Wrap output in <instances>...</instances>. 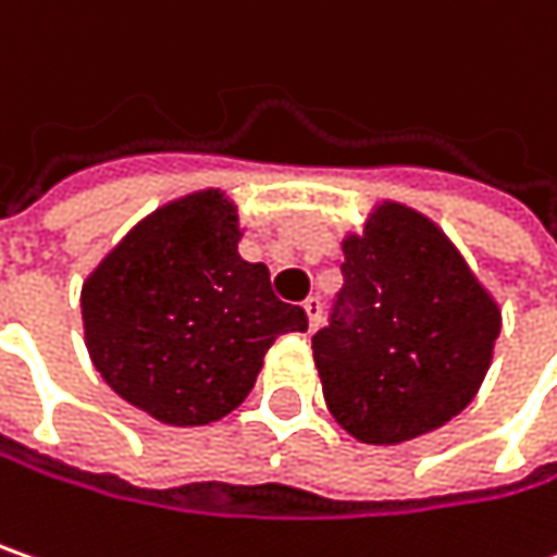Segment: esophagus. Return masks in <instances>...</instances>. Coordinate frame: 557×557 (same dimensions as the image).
I'll return each mask as SVG.
<instances>
[{"mask_svg": "<svg viewBox=\"0 0 557 557\" xmlns=\"http://www.w3.org/2000/svg\"><path fill=\"white\" fill-rule=\"evenodd\" d=\"M302 309L309 314V327H318V324H321V299H318V296H309V299L302 302Z\"/></svg>", "mask_w": 557, "mask_h": 557, "instance_id": "34e87169", "label": "esophagus"}]
</instances>
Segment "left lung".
Wrapping results in <instances>:
<instances>
[{"label": "left lung", "mask_w": 557, "mask_h": 557, "mask_svg": "<svg viewBox=\"0 0 557 557\" xmlns=\"http://www.w3.org/2000/svg\"><path fill=\"white\" fill-rule=\"evenodd\" d=\"M344 258V289L311 337L331 416L366 444L442 429L492 366L498 302L429 216L394 201L346 236Z\"/></svg>", "instance_id": "8db88e82"}]
</instances>
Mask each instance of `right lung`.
<instances>
[{"label": "right lung", "instance_id": "right-lung-1", "mask_svg": "<svg viewBox=\"0 0 557 557\" xmlns=\"http://www.w3.org/2000/svg\"><path fill=\"white\" fill-rule=\"evenodd\" d=\"M239 213L195 191L141 220L82 289L90 362L122 400L166 425H208L255 387L280 334L306 331L264 264L239 255Z\"/></svg>", "mask_w": 557, "mask_h": 557}]
</instances>
